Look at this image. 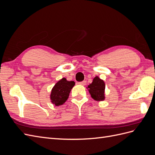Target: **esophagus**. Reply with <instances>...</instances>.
I'll use <instances>...</instances> for the list:
<instances>
[{
  "mask_svg": "<svg viewBox=\"0 0 155 155\" xmlns=\"http://www.w3.org/2000/svg\"><path fill=\"white\" fill-rule=\"evenodd\" d=\"M86 81H81V82H79L78 84L79 85H86Z\"/></svg>",
  "mask_w": 155,
  "mask_h": 155,
  "instance_id": "esophagus-1",
  "label": "esophagus"
}]
</instances>
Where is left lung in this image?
<instances>
[{
  "label": "left lung",
  "instance_id": "obj_1",
  "mask_svg": "<svg viewBox=\"0 0 155 155\" xmlns=\"http://www.w3.org/2000/svg\"><path fill=\"white\" fill-rule=\"evenodd\" d=\"M89 93L94 100L103 101L105 99V88L104 81L99 77H95L93 81L88 86Z\"/></svg>",
  "mask_w": 155,
  "mask_h": 155
}]
</instances>
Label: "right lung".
Here are the masks:
<instances>
[{"mask_svg": "<svg viewBox=\"0 0 155 155\" xmlns=\"http://www.w3.org/2000/svg\"><path fill=\"white\" fill-rule=\"evenodd\" d=\"M74 85V81H68L66 78L59 80L51 90L50 95L51 103L56 106L63 105L67 100L69 94Z\"/></svg>", "mask_w": 155, "mask_h": 155, "instance_id": "right-lung-1", "label": "right lung"}]
</instances>
